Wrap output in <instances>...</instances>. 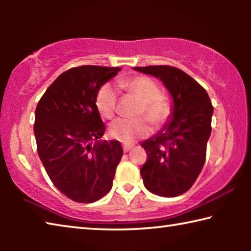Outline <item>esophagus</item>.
I'll use <instances>...</instances> for the list:
<instances>
[{"label":"esophagus","instance_id":"obj_1","mask_svg":"<svg viewBox=\"0 0 251 251\" xmlns=\"http://www.w3.org/2000/svg\"><path fill=\"white\" fill-rule=\"evenodd\" d=\"M131 148H133V145H124L123 146V151H124V152H127L129 151Z\"/></svg>","mask_w":251,"mask_h":251}]
</instances>
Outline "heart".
Listing matches in <instances>:
<instances>
[{
    "label": "heart",
    "instance_id": "heart-1",
    "mask_svg": "<svg viewBox=\"0 0 251 251\" xmlns=\"http://www.w3.org/2000/svg\"><path fill=\"white\" fill-rule=\"evenodd\" d=\"M120 87L142 101L137 115L146 116L155 128H161L171 120L173 112L171 103L163 96L161 87L155 80L147 76L137 75L122 79ZM116 103L115 88L109 84L103 85L95 97V105L100 116L106 120L113 118ZM147 120L146 118H137L135 121L118 118L109 125L110 137L124 144H131L139 138L146 137L151 133L150 123Z\"/></svg>",
    "mask_w": 251,
    "mask_h": 251
}]
</instances>
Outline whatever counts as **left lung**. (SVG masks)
<instances>
[{
	"label": "left lung",
	"instance_id": "obj_1",
	"mask_svg": "<svg viewBox=\"0 0 251 251\" xmlns=\"http://www.w3.org/2000/svg\"><path fill=\"white\" fill-rule=\"evenodd\" d=\"M134 70L159 78L174 100L166 127L142 144L147 154L141 168L144 185L159 196H179L194 185L205 164L214 107L205 88L177 67L154 65Z\"/></svg>",
	"mask_w": 251,
	"mask_h": 251
}]
</instances>
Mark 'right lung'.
I'll return each instance as SVG.
<instances>
[{"mask_svg": "<svg viewBox=\"0 0 251 251\" xmlns=\"http://www.w3.org/2000/svg\"><path fill=\"white\" fill-rule=\"evenodd\" d=\"M121 70L95 65L67 70L36 106L34 134L42 164L54 186L76 202L99 201L113 186L123 148L118 141H99L105 125L95 97Z\"/></svg>", "mask_w": 251, "mask_h": 251, "instance_id": "right-lung-1", "label": "right lung"}]
</instances>
